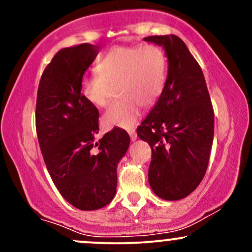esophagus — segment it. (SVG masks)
I'll return each mask as SVG.
<instances>
[{"label":"esophagus","instance_id":"obj_1","mask_svg":"<svg viewBox=\"0 0 252 252\" xmlns=\"http://www.w3.org/2000/svg\"><path fill=\"white\" fill-rule=\"evenodd\" d=\"M129 136H130V140L131 141H135L136 138H137V134H136V131L134 129L129 130Z\"/></svg>","mask_w":252,"mask_h":252}]
</instances>
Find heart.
I'll use <instances>...</instances> for the list:
<instances>
[{
	"label": "heart",
	"mask_w": 252,
	"mask_h": 252,
	"mask_svg": "<svg viewBox=\"0 0 252 252\" xmlns=\"http://www.w3.org/2000/svg\"><path fill=\"white\" fill-rule=\"evenodd\" d=\"M94 70L80 83V94L91 105L105 108L117 85L122 98L106 110L102 123L105 128L129 129L137 123L142 105L150 108L160 99L168 63L158 46H115L98 60Z\"/></svg>",
	"instance_id": "1"
}]
</instances>
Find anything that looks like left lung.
<instances>
[{"label": "left lung", "instance_id": "obj_1", "mask_svg": "<svg viewBox=\"0 0 252 252\" xmlns=\"http://www.w3.org/2000/svg\"><path fill=\"white\" fill-rule=\"evenodd\" d=\"M144 41L163 46L168 74L160 99L137 135L152 148V189L164 200H179L190 194L206 173L215 112L201 67L180 37L154 35Z\"/></svg>", "mask_w": 252, "mask_h": 252}]
</instances>
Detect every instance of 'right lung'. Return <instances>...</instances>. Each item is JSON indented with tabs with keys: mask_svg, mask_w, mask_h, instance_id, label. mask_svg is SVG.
Here are the masks:
<instances>
[{
	"mask_svg": "<svg viewBox=\"0 0 252 252\" xmlns=\"http://www.w3.org/2000/svg\"><path fill=\"white\" fill-rule=\"evenodd\" d=\"M98 54L91 43L60 50L46 66L35 108L37 140L52 180L77 209H102L114 199L117 163L128 150V132L114 128L99 141V112L80 94L83 76Z\"/></svg>",
	"mask_w": 252,
	"mask_h": 252,
	"instance_id": "right-lung-1",
	"label": "right lung"
}]
</instances>
